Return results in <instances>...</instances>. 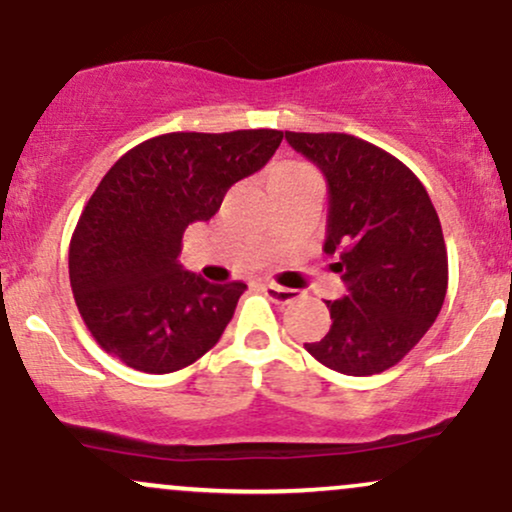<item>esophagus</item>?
Masks as SVG:
<instances>
[{
    "mask_svg": "<svg viewBox=\"0 0 512 512\" xmlns=\"http://www.w3.org/2000/svg\"><path fill=\"white\" fill-rule=\"evenodd\" d=\"M262 289H264V293H267L269 301H274L279 305H289L293 301H298V296H301L298 291L286 289V286H279V284H264Z\"/></svg>",
    "mask_w": 512,
    "mask_h": 512,
    "instance_id": "obj_1",
    "label": "esophagus"
}]
</instances>
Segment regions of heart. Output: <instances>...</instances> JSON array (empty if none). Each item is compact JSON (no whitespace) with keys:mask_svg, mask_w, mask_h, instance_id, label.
Segmentation results:
<instances>
[{"mask_svg":"<svg viewBox=\"0 0 512 512\" xmlns=\"http://www.w3.org/2000/svg\"><path fill=\"white\" fill-rule=\"evenodd\" d=\"M291 170H301V166H293V163H286V166L276 168L274 175H279V173H291Z\"/></svg>","mask_w":512,"mask_h":512,"instance_id":"b5f03b06","label":"heart"}]
</instances>
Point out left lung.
Here are the masks:
<instances>
[{"mask_svg":"<svg viewBox=\"0 0 512 512\" xmlns=\"http://www.w3.org/2000/svg\"><path fill=\"white\" fill-rule=\"evenodd\" d=\"M322 170L330 192L325 252L346 296L327 301L332 327L305 344L344 375L392 368L436 322L448 291L443 228L426 187L378 146L339 132H284Z\"/></svg>","mask_w":512,"mask_h":512,"instance_id":"1","label":"left lung"}]
</instances>
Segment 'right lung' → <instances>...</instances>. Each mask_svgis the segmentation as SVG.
<instances>
[{
	"label": "right lung",
	"mask_w": 512,
	"mask_h": 512,
	"mask_svg": "<svg viewBox=\"0 0 512 512\" xmlns=\"http://www.w3.org/2000/svg\"><path fill=\"white\" fill-rule=\"evenodd\" d=\"M284 132H170L105 173L69 243V284L88 332L144 373H173L221 339L243 281L209 284L178 262L182 233L209 221L228 187L257 173Z\"/></svg>",
	"instance_id": "right-lung-1"
}]
</instances>
